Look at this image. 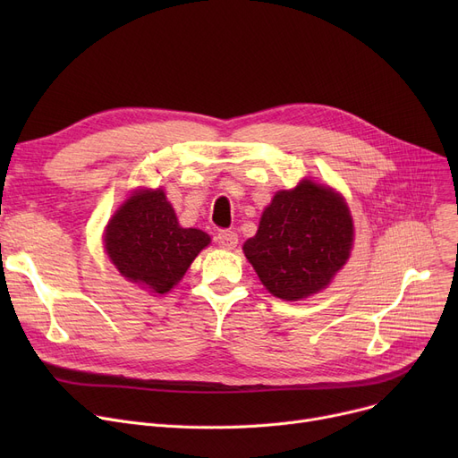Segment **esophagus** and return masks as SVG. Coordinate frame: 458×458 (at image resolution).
<instances>
[{"label":"esophagus","mask_w":458,"mask_h":458,"mask_svg":"<svg viewBox=\"0 0 458 458\" xmlns=\"http://www.w3.org/2000/svg\"><path fill=\"white\" fill-rule=\"evenodd\" d=\"M216 243L223 249H233L237 245V233L232 230H219L216 232Z\"/></svg>","instance_id":"esophagus-1"}]
</instances>
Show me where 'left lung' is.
Wrapping results in <instances>:
<instances>
[{"mask_svg": "<svg viewBox=\"0 0 458 458\" xmlns=\"http://www.w3.org/2000/svg\"><path fill=\"white\" fill-rule=\"evenodd\" d=\"M352 219L344 199L310 180L278 191L243 245L261 284L284 301L321 292L347 261Z\"/></svg>", "mask_w": 458, "mask_h": 458, "instance_id": "left-lung-1", "label": "left lung"}]
</instances>
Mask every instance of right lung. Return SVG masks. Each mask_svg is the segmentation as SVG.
Returning <instances> with one entry per match:
<instances>
[{"label":"right lung","instance_id":"obj_1","mask_svg":"<svg viewBox=\"0 0 458 458\" xmlns=\"http://www.w3.org/2000/svg\"><path fill=\"white\" fill-rule=\"evenodd\" d=\"M208 245L206 232L178 225L161 189L135 192L106 230V250L116 269L159 295L171 292Z\"/></svg>","mask_w":458,"mask_h":458}]
</instances>
